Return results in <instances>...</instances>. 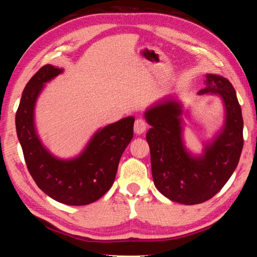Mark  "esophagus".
I'll return each mask as SVG.
<instances>
[{"instance_id":"obj_1","label":"esophagus","mask_w":257,"mask_h":257,"mask_svg":"<svg viewBox=\"0 0 257 257\" xmlns=\"http://www.w3.org/2000/svg\"><path fill=\"white\" fill-rule=\"evenodd\" d=\"M147 129V122L142 118L137 119L136 121H135V125H134V130L135 133H136L137 135H141L145 132V130Z\"/></svg>"}]
</instances>
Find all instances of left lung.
Returning <instances> with one entry per match:
<instances>
[{
  "label": "left lung",
  "mask_w": 257,
  "mask_h": 257,
  "mask_svg": "<svg viewBox=\"0 0 257 257\" xmlns=\"http://www.w3.org/2000/svg\"><path fill=\"white\" fill-rule=\"evenodd\" d=\"M207 93L223 99L225 124L202 156L190 155L185 149L179 103L165 97L145 112L152 125L146 141L154 185L165 197L186 205L208 201L219 193L237 168L242 151L241 107L231 82L221 76L207 75L205 88L199 94Z\"/></svg>",
  "instance_id": "left-lung-1"
}]
</instances>
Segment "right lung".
<instances>
[{"label":"right lung","mask_w":257,"mask_h":257,"mask_svg":"<svg viewBox=\"0 0 257 257\" xmlns=\"http://www.w3.org/2000/svg\"><path fill=\"white\" fill-rule=\"evenodd\" d=\"M63 70L42 67L26 85L16 113V129L28 171L51 198L67 205H87L111 188L123 151L134 136V116L108 124L94 135L73 160H59L44 149L34 125V107L44 84Z\"/></svg>","instance_id":"right-lung-1"}]
</instances>
